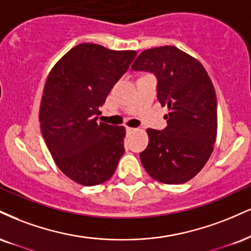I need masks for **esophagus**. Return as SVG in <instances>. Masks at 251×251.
I'll list each match as a JSON object with an SVG mask.
<instances>
[{"mask_svg": "<svg viewBox=\"0 0 251 251\" xmlns=\"http://www.w3.org/2000/svg\"><path fill=\"white\" fill-rule=\"evenodd\" d=\"M134 129H135V128H133V127H128V126H127V127H126V131H127V132H133Z\"/></svg>", "mask_w": 251, "mask_h": 251, "instance_id": "esophagus-1", "label": "esophagus"}]
</instances>
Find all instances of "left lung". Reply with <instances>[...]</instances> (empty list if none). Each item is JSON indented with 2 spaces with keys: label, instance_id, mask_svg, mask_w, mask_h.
I'll return each instance as SVG.
<instances>
[{
  "label": "left lung",
  "instance_id": "1",
  "mask_svg": "<svg viewBox=\"0 0 251 251\" xmlns=\"http://www.w3.org/2000/svg\"><path fill=\"white\" fill-rule=\"evenodd\" d=\"M132 70L156 77V97L167 106V126L149 128L150 141L140 160L150 176L167 185L185 183L202 170L214 150L217 102L206 69L172 45L145 50Z\"/></svg>",
  "mask_w": 251,
  "mask_h": 251
}]
</instances>
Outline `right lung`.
<instances>
[{"label":"right lung","instance_id":"1","mask_svg":"<svg viewBox=\"0 0 251 251\" xmlns=\"http://www.w3.org/2000/svg\"><path fill=\"white\" fill-rule=\"evenodd\" d=\"M137 56L83 43L60 58L45 83L39 122L45 144L66 176L95 186L112 176L124 149V126L98 123L99 106Z\"/></svg>","mask_w":251,"mask_h":251}]
</instances>
